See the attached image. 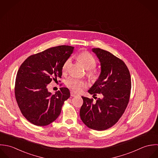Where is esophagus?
Returning a JSON list of instances; mask_svg holds the SVG:
<instances>
[{
  "instance_id": "obj_1",
  "label": "esophagus",
  "mask_w": 158,
  "mask_h": 158,
  "mask_svg": "<svg viewBox=\"0 0 158 158\" xmlns=\"http://www.w3.org/2000/svg\"><path fill=\"white\" fill-rule=\"evenodd\" d=\"M78 94H76V93H74V92H71V96H73V97H75V96H77Z\"/></svg>"
}]
</instances>
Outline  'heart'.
I'll return each mask as SVG.
<instances>
[{
    "label": "heart",
    "instance_id": "heart-1",
    "mask_svg": "<svg viewBox=\"0 0 158 158\" xmlns=\"http://www.w3.org/2000/svg\"><path fill=\"white\" fill-rule=\"evenodd\" d=\"M79 60L82 63L85 68L87 70H89V75L92 77H94L95 74L92 72L91 69L95 68V66H96L97 62L96 60L94 57L87 52H84L79 54L78 56ZM71 58H68L63 64L62 66V71L63 72H66L69 68L70 64L71 63ZM66 85L70 89H71L73 90L75 92H80L84 87H86L87 84L86 82L81 79H79L76 77H69L66 81Z\"/></svg>",
    "mask_w": 158,
    "mask_h": 158
}]
</instances>
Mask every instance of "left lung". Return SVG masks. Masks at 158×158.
I'll list each match as a JSON object with an SVG mask.
<instances>
[{
    "label": "left lung",
    "mask_w": 158,
    "mask_h": 158,
    "mask_svg": "<svg viewBox=\"0 0 158 158\" xmlns=\"http://www.w3.org/2000/svg\"><path fill=\"white\" fill-rule=\"evenodd\" d=\"M101 64V73L88 92L101 95L96 102L82 96L84 102L80 117L89 127L103 131L114 125L127 106L131 89L129 71L125 63L110 52L92 48Z\"/></svg>",
    "instance_id": "1"
}]
</instances>
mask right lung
I'll return each instance as SVG.
<instances>
[{
    "mask_svg": "<svg viewBox=\"0 0 158 158\" xmlns=\"http://www.w3.org/2000/svg\"><path fill=\"white\" fill-rule=\"evenodd\" d=\"M73 46L51 48L29 57L19 68L15 82V97L21 113L32 124L46 126L61 113L64 101L70 96L68 88L62 87L54 95L47 86L62 75L64 62L73 54Z\"/></svg>",
    "mask_w": 158,
    "mask_h": 158,
    "instance_id": "right-lung-1",
    "label": "right lung"
}]
</instances>
